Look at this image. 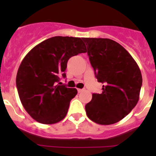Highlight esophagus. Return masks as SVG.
<instances>
[{"label": "esophagus", "mask_w": 156, "mask_h": 156, "mask_svg": "<svg viewBox=\"0 0 156 156\" xmlns=\"http://www.w3.org/2000/svg\"><path fill=\"white\" fill-rule=\"evenodd\" d=\"M84 90V89H78V93H81V92H83V91Z\"/></svg>", "instance_id": "obj_1"}]
</instances>
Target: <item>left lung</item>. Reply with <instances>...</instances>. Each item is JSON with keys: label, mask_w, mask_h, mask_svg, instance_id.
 I'll use <instances>...</instances> for the list:
<instances>
[{"label": "left lung", "mask_w": 156, "mask_h": 156, "mask_svg": "<svg viewBox=\"0 0 156 156\" xmlns=\"http://www.w3.org/2000/svg\"><path fill=\"white\" fill-rule=\"evenodd\" d=\"M90 62L103 92L93 94L86 104L87 117L100 125H112L122 120L137 103L142 75L131 55L108 38L83 39Z\"/></svg>", "instance_id": "1"}]
</instances>
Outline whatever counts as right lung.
I'll return each mask as SVG.
<instances>
[{"instance_id":"1","label":"right lung","mask_w":156,"mask_h":156,"mask_svg":"<svg viewBox=\"0 0 156 156\" xmlns=\"http://www.w3.org/2000/svg\"><path fill=\"white\" fill-rule=\"evenodd\" d=\"M86 52L80 37L56 36L38 44L25 56L16 82L22 104L33 119L51 125L66 117L78 91L58 82L66 77L69 59Z\"/></svg>"}]
</instances>
